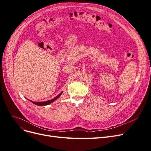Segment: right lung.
Wrapping results in <instances>:
<instances>
[{
  "instance_id": "add662e5",
  "label": "right lung",
  "mask_w": 151,
  "mask_h": 151,
  "mask_svg": "<svg viewBox=\"0 0 151 151\" xmlns=\"http://www.w3.org/2000/svg\"><path fill=\"white\" fill-rule=\"evenodd\" d=\"M62 93V92L61 93H60L59 94H58V96H57L55 98H54V99H51V100L47 101H45V102H34V101H31L32 103H33L34 104L37 105V106H47V105H49V104H50V103L53 102L54 101H55V100H57V99H58V98L61 96Z\"/></svg>"
}]
</instances>
